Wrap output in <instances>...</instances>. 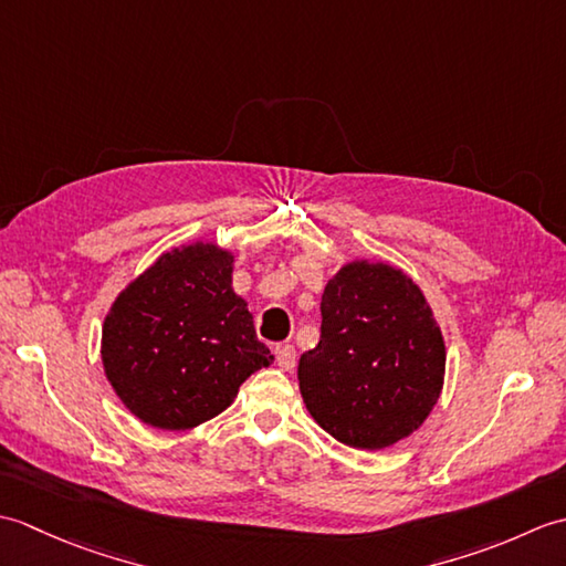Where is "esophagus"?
<instances>
[{
	"label": "esophagus",
	"mask_w": 566,
	"mask_h": 566,
	"mask_svg": "<svg viewBox=\"0 0 566 566\" xmlns=\"http://www.w3.org/2000/svg\"><path fill=\"white\" fill-rule=\"evenodd\" d=\"M274 357H276V365H280L284 371H292L296 367V350L292 343L274 345Z\"/></svg>",
	"instance_id": "obj_1"
}]
</instances>
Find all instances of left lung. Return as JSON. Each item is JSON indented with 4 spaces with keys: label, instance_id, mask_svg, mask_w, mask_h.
<instances>
[{
    "label": "left lung",
    "instance_id": "8db88e82",
    "mask_svg": "<svg viewBox=\"0 0 566 566\" xmlns=\"http://www.w3.org/2000/svg\"><path fill=\"white\" fill-rule=\"evenodd\" d=\"M321 340L298 359L316 423L357 450L413 436L444 384V340L420 286L387 262L353 260L321 296Z\"/></svg>",
    "mask_w": 566,
    "mask_h": 566
}]
</instances>
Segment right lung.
<instances>
[{
	"label": "right lung",
	"instance_id": "right-lung-1",
	"mask_svg": "<svg viewBox=\"0 0 566 566\" xmlns=\"http://www.w3.org/2000/svg\"><path fill=\"white\" fill-rule=\"evenodd\" d=\"M231 250L195 240L134 276L102 323V365L143 423L189 430L226 411L240 384L270 367L248 302L233 292Z\"/></svg>",
	"mask_w": 566,
	"mask_h": 566
}]
</instances>
